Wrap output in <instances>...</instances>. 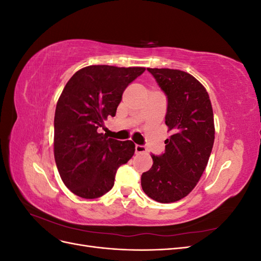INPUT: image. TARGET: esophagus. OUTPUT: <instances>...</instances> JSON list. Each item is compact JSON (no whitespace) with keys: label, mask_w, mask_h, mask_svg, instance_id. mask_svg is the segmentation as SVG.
I'll use <instances>...</instances> for the list:
<instances>
[{"label":"esophagus","mask_w":261,"mask_h":261,"mask_svg":"<svg viewBox=\"0 0 261 261\" xmlns=\"http://www.w3.org/2000/svg\"><path fill=\"white\" fill-rule=\"evenodd\" d=\"M135 151H136V153H143V152H146V151H147V149H146V147H144V146L136 145V146H135Z\"/></svg>","instance_id":"34e87169"}]
</instances>
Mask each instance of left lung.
I'll return each instance as SVG.
<instances>
[{
	"label": "left lung",
	"instance_id": "8db88e82",
	"mask_svg": "<svg viewBox=\"0 0 261 261\" xmlns=\"http://www.w3.org/2000/svg\"><path fill=\"white\" fill-rule=\"evenodd\" d=\"M168 97L165 125L172 132L165 152L151 155V169L141 175V187L162 203L183 199L198 183L215 143L209 94L194 76L179 69L148 68Z\"/></svg>",
	"mask_w": 261,
	"mask_h": 261
}]
</instances>
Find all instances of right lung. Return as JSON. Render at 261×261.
Segmentation results:
<instances>
[{
	"instance_id": "1",
	"label": "right lung",
	"mask_w": 261,
	"mask_h": 261,
	"mask_svg": "<svg viewBox=\"0 0 261 261\" xmlns=\"http://www.w3.org/2000/svg\"><path fill=\"white\" fill-rule=\"evenodd\" d=\"M145 67L86 66L72 76L54 115V159L63 183L85 199L103 196L116 170L135 152L132 140L108 138L97 130L115 116L123 92Z\"/></svg>"
}]
</instances>
